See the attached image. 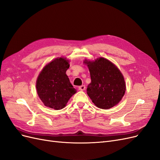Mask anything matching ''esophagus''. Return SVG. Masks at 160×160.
<instances>
[{
  "label": "esophagus",
  "instance_id": "esophagus-1",
  "mask_svg": "<svg viewBox=\"0 0 160 160\" xmlns=\"http://www.w3.org/2000/svg\"><path fill=\"white\" fill-rule=\"evenodd\" d=\"M79 89L80 91H84L85 89V85H81L79 87Z\"/></svg>",
  "mask_w": 160,
  "mask_h": 160
}]
</instances>
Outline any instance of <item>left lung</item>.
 I'll list each match as a JSON object with an SVG mask.
<instances>
[{
  "instance_id": "8db88e82",
  "label": "left lung",
  "mask_w": 160,
  "mask_h": 160,
  "mask_svg": "<svg viewBox=\"0 0 160 160\" xmlns=\"http://www.w3.org/2000/svg\"><path fill=\"white\" fill-rule=\"evenodd\" d=\"M89 68L91 83L87 93L97 107L108 109L122 100L125 84L122 72L109 60L100 57L95 61H85Z\"/></svg>"
}]
</instances>
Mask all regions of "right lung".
<instances>
[{
	"instance_id": "right-lung-1",
	"label": "right lung",
	"mask_w": 160,
	"mask_h": 160,
	"mask_svg": "<svg viewBox=\"0 0 160 160\" xmlns=\"http://www.w3.org/2000/svg\"><path fill=\"white\" fill-rule=\"evenodd\" d=\"M69 68V61L61 57L49 62L40 72L36 88L38 97L47 107L61 109L76 93L66 75Z\"/></svg>"
}]
</instances>
